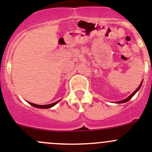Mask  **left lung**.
Listing matches in <instances>:
<instances>
[{"mask_svg":"<svg viewBox=\"0 0 152 152\" xmlns=\"http://www.w3.org/2000/svg\"><path fill=\"white\" fill-rule=\"evenodd\" d=\"M142 83H140V86H139L138 88H137V89H136L135 90V91L134 92V93L133 94H130V96H129L128 97H127V98H126V99H124V100H121V101H118V102H117V103H125V102H127V101H129V100H130V99L132 98V97H134V94H135L136 93H137V91H138L139 90H140V87H141V86H142Z\"/></svg>","mask_w":152,"mask_h":152,"instance_id":"8db88e82","label":"left lung"}]
</instances>
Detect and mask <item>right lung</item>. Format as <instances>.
Instances as JSON below:
<instances>
[{"instance_id": "obj_1", "label": "right lung", "mask_w": 152, "mask_h": 152, "mask_svg": "<svg viewBox=\"0 0 152 152\" xmlns=\"http://www.w3.org/2000/svg\"><path fill=\"white\" fill-rule=\"evenodd\" d=\"M59 101H60V100L55 102V103H51V104H48V105H37V104H34V103H30V102H28V103H29V104H31V106H34V107H36V108H39V109H49V108H51V107H52V106H55V105L57 103H58Z\"/></svg>"}]
</instances>
